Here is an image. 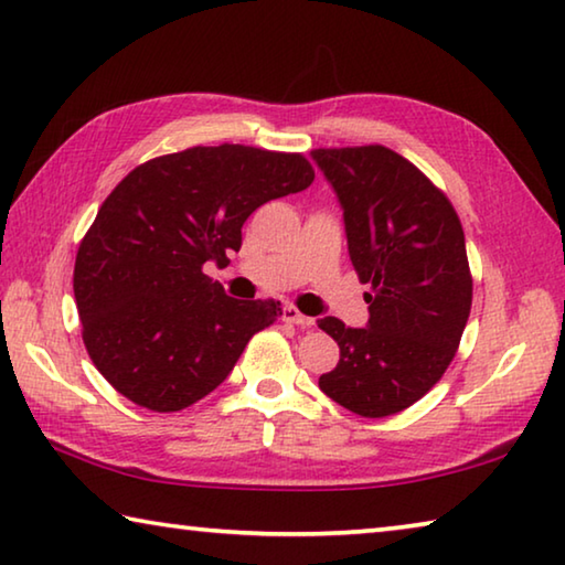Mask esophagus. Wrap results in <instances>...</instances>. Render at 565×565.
<instances>
[{"label":"esophagus","instance_id":"esophagus-1","mask_svg":"<svg viewBox=\"0 0 565 565\" xmlns=\"http://www.w3.org/2000/svg\"><path fill=\"white\" fill-rule=\"evenodd\" d=\"M281 319L294 323V327H301V329H311L313 327V319L311 317H303V313L296 309V306H284Z\"/></svg>","mask_w":565,"mask_h":565}]
</instances>
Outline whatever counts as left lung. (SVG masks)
Returning a JSON list of instances; mask_svg holds the SVG:
<instances>
[{"mask_svg": "<svg viewBox=\"0 0 565 565\" xmlns=\"http://www.w3.org/2000/svg\"><path fill=\"white\" fill-rule=\"evenodd\" d=\"M343 209L349 256L371 284L366 329L323 317L339 343L319 388L366 418L398 414L451 363L471 313V271L458 214L420 171L386 147L311 151Z\"/></svg>", "mask_w": 565, "mask_h": 565, "instance_id": "left-lung-1", "label": "left lung"}]
</instances>
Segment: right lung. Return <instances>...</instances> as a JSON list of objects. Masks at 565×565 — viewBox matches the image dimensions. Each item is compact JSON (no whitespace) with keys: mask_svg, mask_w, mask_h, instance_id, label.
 Wrapping results in <instances>:
<instances>
[{"mask_svg":"<svg viewBox=\"0 0 565 565\" xmlns=\"http://www.w3.org/2000/svg\"><path fill=\"white\" fill-rule=\"evenodd\" d=\"M301 154L191 147L124 177L74 264V299L94 366L137 406L181 411L224 384L279 301H238L202 271L228 264L262 204L311 186Z\"/></svg>","mask_w":565,"mask_h":565,"instance_id":"right-lung-1","label":"right lung"}]
</instances>
